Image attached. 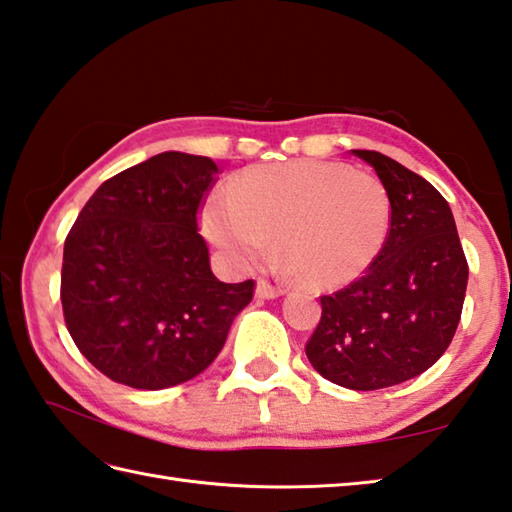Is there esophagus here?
<instances>
[{"label":"esophagus","mask_w":512,"mask_h":512,"mask_svg":"<svg viewBox=\"0 0 512 512\" xmlns=\"http://www.w3.org/2000/svg\"><path fill=\"white\" fill-rule=\"evenodd\" d=\"M279 295H284V288L282 286H273V284L268 282V279H259V282H257V297L275 299Z\"/></svg>","instance_id":"1"}]
</instances>
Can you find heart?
Listing matches in <instances>:
<instances>
[{
	"mask_svg": "<svg viewBox=\"0 0 512 512\" xmlns=\"http://www.w3.org/2000/svg\"><path fill=\"white\" fill-rule=\"evenodd\" d=\"M382 179L342 162L297 159L248 166L204 208L210 242L239 264L264 262L275 237L286 273L313 288H342L373 266L390 233Z\"/></svg>",
	"mask_w": 512,
	"mask_h": 512,
	"instance_id": "1",
	"label": "heart"
}]
</instances>
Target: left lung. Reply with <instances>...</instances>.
<instances>
[{
  "label": "left lung",
  "mask_w": 512,
  "mask_h": 512,
  "mask_svg": "<svg viewBox=\"0 0 512 512\" xmlns=\"http://www.w3.org/2000/svg\"><path fill=\"white\" fill-rule=\"evenodd\" d=\"M375 168L393 204L390 233L366 273L322 295L306 342L328 382L377 390L408 382L446 353L462 319L468 262L446 199L377 150H353Z\"/></svg>",
  "instance_id": "obj_1"
}]
</instances>
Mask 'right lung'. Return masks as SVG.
I'll list each match as a JSON object with an SVG mask.
<instances>
[{"instance_id":"1","label":"right lung","mask_w":512,"mask_h":512,"mask_svg":"<svg viewBox=\"0 0 512 512\" xmlns=\"http://www.w3.org/2000/svg\"><path fill=\"white\" fill-rule=\"evenodd\" d=\"M208 157L159 153L95 190L64 244L62 308L99 373L142 390L197 377L222 350L255 282L213 275L199 213L215 186Z\"/></svg>"}]
</instances>
